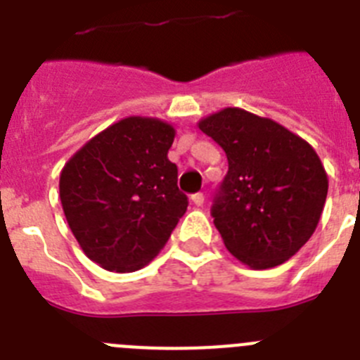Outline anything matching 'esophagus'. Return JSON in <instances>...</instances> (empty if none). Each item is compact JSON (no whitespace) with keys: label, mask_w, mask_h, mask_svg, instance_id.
Returning a JSON list of instances; mask_svg holds the SVG:
<instances>
[{"label":"esophagus","mask_w":360,"mask_h":360,"mask_svg":"<svg viewBox=\"0 0 360 360\" xmlns=\"http://www.w3.org/2000/svg\"><path fill=\"white\" fill-rule=\"evenodd\" d=\"M191 202L195 203L196 207H202V205H203V202H205V196H203L202 193H196V195H193V196H191Z\"/></svg>","instance_id":"esophagus-1"}]
</instances>
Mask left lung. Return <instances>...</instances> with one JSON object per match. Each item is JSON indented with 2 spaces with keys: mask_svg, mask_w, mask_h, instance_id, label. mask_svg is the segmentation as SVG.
<instances>
[{
  "mask_svg": "<svg viewBox=\"0 0 360 360\" xmlns=\"http://www.w3.org/2000/svg\"><path fill=\"white\" fill-rule=\"evenodd\" d=\"M198 128L227 155L212 218L229 252L254 270L290 259L316 231L328 195L316 149L241 108L203 117Z\"/></svg>",
  "mask_w": 360,
  "mask_h": 360,
  "instance_id": "1",
  "label": "left lung"
}]
</instances>
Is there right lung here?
Here are the masks:
<instances>
[{"label": "right lung", "instance_id": "right-lung-1", "mask_svg": "<svg viewBox=\"0 0 360 360\" xmlns=\"http://www.w3.org/2000/svg\"><path fill=\"white\" fill-rule=\"evenodd\" d=\"M174 128L131 115L91 136L65 164L59 196L82 252L111 272H135L169 240L187 211L167 158Z\"/></svg>", "mask_w": 360, "mask_h": 360}]
</instances>
